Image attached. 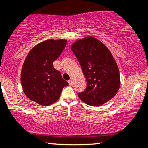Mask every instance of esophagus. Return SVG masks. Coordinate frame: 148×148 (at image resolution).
Segmentation results:
<instances>
[{"instance_id": "esophagus-1", "label": "esophagus", "mask_w": 148, "mask_h": 148, "mask_svg": "<svg viewBox=\"0 0 148 148\" xmlns=\"http://www.w3.org/2000/svg\"><path fill=\"white\" fill-rule=\"evenodd\" d=\"M68 83H69V85H70V86L72 85V84H73V80H68Z\"/></svg>"}]
</instances>
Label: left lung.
<instances>
[{
	"label": "left lung",
	"mask_w": 148,
	"mask_h": 148,
	"mask_svg": "<svg viewBox=\"0 0 148 148\" xmlns=\"http://www.w3.org/2000/svg\"><path fill=\"white\" fill-rule=\"evenodd\" d=\"M72 50L87 79V88L78 93L90 106H100L113 98L120 85L118 67L109 50L92 37L78 40Z\"/></svg>",
	"instance_id": "1"
}]
</instances>
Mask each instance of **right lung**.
I'll use <instances>...</instances> for the list:
<instances>
[{
	"label": "right lung",
	"mask_w": 148,
	"mask_h": 148,
	"mask_svg": "<svg viewBox=\"0 0 148 148\" xmlns=\"http://www.w3.org/2000/svg\"><path fill=\"white\" fill-rule=\"evenodd\" d=\"M67 40H50L36 45L24 61L21 83L25 95L42 106L57 101L68 83L53 67L66 46Z\"/></svg>",
	"instance_id": "obj_1"
}]
</instances>
